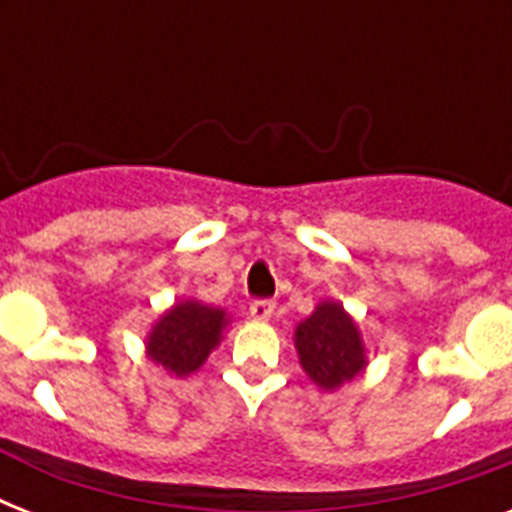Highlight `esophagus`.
Returning a JSON list of instances; mask_svg holds the SVG:
<instances>
[{"instance_id": "obj_1", "label": "esophagus", "mask_w": 512, "mask_h": 512, "mask_svg": "<svg viewBox=\"0 0 512 512\" xmlns=\"http://www.w3.org/2000/svg\"><path fill=\"white\" fill-rule=\"evenodd\" d=\"M273 313H276V303H271V300H255L249 305V316L255 321H271Z\"/></svg>"}]
</instances>
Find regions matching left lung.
<instances>
[{
    "mask_svg": "<svg viewBox=\"0 0 512 512\" xmlns=\"http://www.w3.org/2000/svg\"><path fill=\"white\" fill-rule=\"evenodd\" d=\"M295 350L303 372L329 393L361 377L369 366L361 329L337 300H321L297 324Z\"/></svg>",
    "mask_w": 512,
    "mask_h": 512,
    "instance_id": "left-lung-1",
    "label": "left lung"
}]
</instances>
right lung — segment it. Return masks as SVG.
<instances>
[{"label": "right lung", "mask_w": 512, "mask_h": 512, "mask_svg": "<svg viewBox=\"0 0 512 512\" xmlns=\"http://www.w3.org/2000/svg\"><path fill=\"white\" fill-rule=\"evenodd\" d=\"M231 316L225 308L201 300H177L154 321L146 335V356L172 377H188L199 372L209 353L220 345Z\"/></svg>", "instance_id": "right-lung-1"}]
</instances>
